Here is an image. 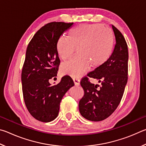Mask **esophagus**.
Listing matches in <instances>:
<instances>
[{
	"label": "esophagus",
	"mask_w": 146,
	"mask_h": 146,
	"mask_svg": "<svg viewBox=\"0 0 146 146\" xmlns=\"http://www.w3.org/2000/svg\"><path fill=\"white\" fill-rule=\"evenodd\" d=\"M73 80L74 83H75V86H79V85H80V80H79V78H73Z\"/></svg>",
	"instance_id": "1"
}]
</instances>
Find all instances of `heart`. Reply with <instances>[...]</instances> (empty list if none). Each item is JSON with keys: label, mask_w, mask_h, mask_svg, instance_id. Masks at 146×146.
Wrapping results in <instances>:
<instances>
[{"label": "heart", "mask_w": 146, "mask_h": 146, "mask_svg": "<svg viewBox=\"0 0 146 146\" xmlns=\"http://www.w3.org/2000/svg\"><path fill=\"white\" fill-rule=\"evenodd\" d=\"M114 35L105 25L83 24L71 29L68 37L60 36L56 44L61 59L70 58L77 48L78 54L71 60L63 64L61 72L73 77H78L91 66L93 68L103 66L112 54Z\"/></svg>", "instance_id": "b5f03b06"}]
</instances>
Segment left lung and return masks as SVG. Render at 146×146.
<instances>
[{
	"label": "left lung",
	"instance_id": "1",
	"mask_svg": "<svg viewBox=\"0 0 146 146\" xmlns=\"http://www.w3.org/2000/svg\"><path fill=\"white\" fill-rule=\"evenodd\" d=\"M116 44L110 58L103 66L96 68L88 76L97 79L101 86L91 83L87 76L80 81L84 95L79 101L81 115L86 119L98 122L115 111L122 99L127 82L128 49L124 37L112 25Z\"/></svg>",
	"mask_w": 146,
	"mask_h": 146
}]
</instances>
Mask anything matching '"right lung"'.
<instances>
[{"instance_id": "add662e5", "label": "right lung", "mask_w": 146, "mask_h": 146, "mask_svg": "<svg viewBox=\"0 0 146 146\" xmlns=\"http://www.w3.org/2000/svg\"><path fill=\"white\" fill-rule=\"evenodd\" d=\"M73 23L52 22L42 27L28 46L21 74L24 102L28 111L38 121L49 122L57 117L62 98L74 86L70 76L53 86L49 80L57 76L60 59L56 44Z\"/></svg>"}]
</instances>
